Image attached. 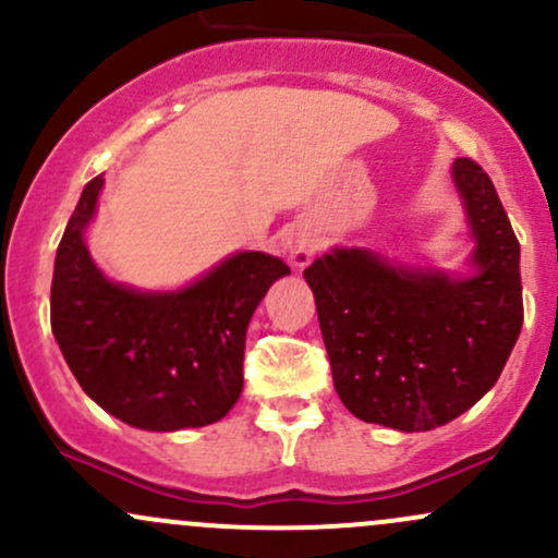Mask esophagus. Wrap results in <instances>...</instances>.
Segmentation results:
<instances>
[{
    "label": "esophagus",
    "mask_w": 558,
    "mask_h": 558,
    "mask_svg": "<svg viewBox=\"0 0 558 558\" xmlns=\"http://www.w3.org/2000/svg\"><path fill=\"white\" fill-rule=\"evenodd\" d=\"M289 254H291L293 267H304V265H310L315 248H312V243H307V241H293Z\"/></svg>",
    "instance_id": "obj_1"
}]
</instances>
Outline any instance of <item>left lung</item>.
I'll use <instances>...</instances> for the list:
<instances>
[{"label": "left lung", "instance_id": "8db88e82", "mask_svg": "<svg viewBox=\"0 0 558 558\" xmlns=\"http://www.w3.org/2000/svg\"><path fill=\"white\" fill-rule=\"evenodd\" d=\"M452 180L476 238V275L452 280L336 248L304 269L333 387L368 424L428 432L466 413L498 381L524 320L519 241L487 171L471 158Z\"/></svg>", "mask_w": 558, "mask_h": 558}]
</instances>
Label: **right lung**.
<instances>
[{"label":"right lung","instance_id":"1","mask_svg":"<svg viewBox=\"0 0 558 558\" xmlns=\"http://www.w3.org/2000/svg\"><path fill=\"white\" fill-rule=\"evenodd\" d=\"M102 177L87 182L54 256L50 320L82 389L110 415L148 432L225 418L243 389L254 310L291 269L243 251L177 293L110 283L84 246Z\"/></svg>","mask_w":558,"mask_h":558}]
</instances>
